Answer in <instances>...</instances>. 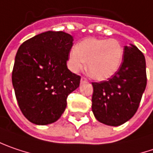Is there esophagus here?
<instances>
[{
	"instance_id": "34e87169",
	"label": "esophagus",
	"mask_w": 153,
	"mask_h": 153,
	"mask_svg": "<svg viewBox=\"0 0 153 153\" xmlns=\"http://www.w3.org/2000/svg\"><path fill=\"white\" fill-rule=\"evenodd\" d=\"M87 79H85V77H82L81 79H80V83H85V82H87Z\"/></svg>"
}]
</instances>
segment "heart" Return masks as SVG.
<instances>
[{"mask_svg": "<svg viewBox=\"0 0 153 153\" xmlns=\"http://www.w3.org/2000/svg\"><path fill=\"white\" fill-rule=\"evenodd\" d=\"M123 56L124 48L119 41L90 38L71 50L68 67L76 73L87 62L89 74L97 80H105L118 72Z\"/></svg>", "mask_w": 153, "mask_h": 153, "instance_id": "1", "label": "heart"}]
</instances>
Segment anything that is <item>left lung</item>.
I'll list each match as a JSON object with an SVG mask.
<instances>
[{
    "label": "left lung",
    "mask_w": 153,
    "mask_h": 153,
    "mask_svg": "<svg viewBox=\"0 0 153 153\" xmlns=\"http://www.w3.org/2000/svg\"><path fill=\"white\" fill-rule=\"evenodd\" d=\"M123 62L107 80L93 82L92 110L98 121L118 126L136 113L146 86V59L139 48H124Z\"/></svg>",
    "instance_id": "8db88e82"
}]
</instances>
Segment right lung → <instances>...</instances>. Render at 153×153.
I'll return each mask as SVG.
<instances>
[{
	"instance_id": "right-lung-1",
	"label": "right lung",
	"mask_w": 153,
	"mask_h": 153,
	"mask_svg": "<svg viewBox=\"0 0 153 153\" xmlns=\"http://www.w3.org/2000/svg\"><path fill=\"white\" fill-rule=\"evenodd\" d=\"M74 38L62 31L41 33L17 51L12 83L23 115L35 125L57 121L67 99L79 85L80 76L67 66Z\"/></svg>"
}]
</instances>
